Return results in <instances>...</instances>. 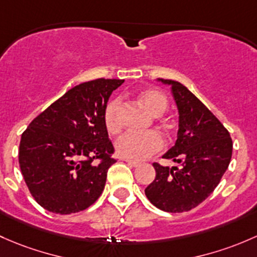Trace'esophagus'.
Returning a JSON list of instances; mask_svg holds the SVG:
<instances>
[{
  "mask_svg": "<svg viewBox=\"0 0 257 257\" xmlns=\"http://www.w3.org/2000/svg\"><path fill=\"white\" fill-rule=\"evenodd\" d=\"M125 162L127 163V165L131 166V167H139V166H140V162H137V161L127 160V158H125Z\"/></svg>",
  "mask_w": 257,
  "mask_h": 257,
  "instance_id": "1",
  "label": "esophagus"
}]
</instances>
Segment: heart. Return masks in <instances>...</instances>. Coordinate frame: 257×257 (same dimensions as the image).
Listing matches in <instances>:
<instances>
[{"label": "heart", "mask_w": 257, "mask_h": 257, "mask_svg": "<svg viewBox=\"0 0 257 257\" xmlns=\"http://www.w3.org/2000/svg\"><path fill=\"white\" fill-rule=\"evenodd\" d=\"M140 101L144 104L152 116H162L168 107V100L165 94L156 89H146L140 94ZM121 100L112 99L104 111V122L110 134H117L121 130ZM118 156L127 160H146L163 148V140L155 131L146 134L126 132L118 137L115 144Z\"/></svg>", "instance_id": "obj_1"}]
</instances>
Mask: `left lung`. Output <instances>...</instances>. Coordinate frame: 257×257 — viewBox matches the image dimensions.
I'll return each mask as SVG.
<instances>
[{
	"label": "left lung",
	"mask_w": 257,
	"mask_h": 257,
	"mask_svg": "<svg viewBox=\"0 0 257 257\" xmlns=\"http://www.w3.org/2000/svg\"><path fill=\"white\" fill-rule=\"evenodd\" d=\"M157 81L171 86L178 110L176 144L162 157L181 166L153 163L156 178L145 194L156 208L182 213L199 205L218 186L231 160L232 141L220 121L183 84Z\"/></svg>",
	"instance_id": "obj_1"
}]
</instances>
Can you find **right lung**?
Returning a JSON list of instances; mask_svg holds the SVG:
<instances>
[{
  "label": "right lung",
  "mask_w": 257,
  "mask_h": 257,
  "mask_svg": "<svg viewBox=\"0 0 257 257\" xmlns=\"http://www.w3.org/2000/svg\"><path fill=\"white\" fill-rule=\"evenodd\" d=\"M123 80L96 79L74 86L30 123L21 137L20 167L31 194L55 214L78 213L104 190L116 161L104 122L111 94ZM95 159H101L99 165Z\"/></svg>",
  "instance_id": "add662e5"
}]
</instances>
